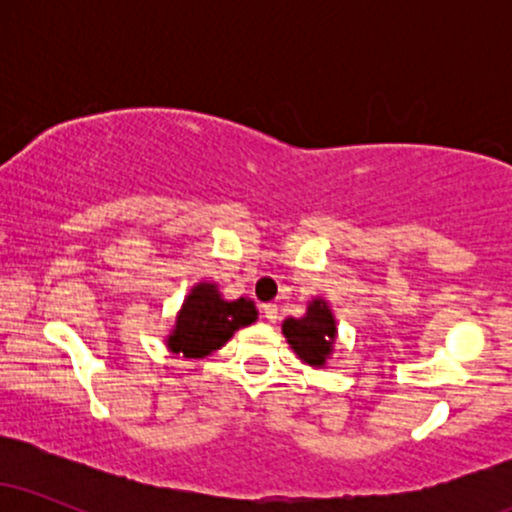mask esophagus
I'll list each match as a JSON object with an SVG mask.
<instances>
[{"label":"esophagus","mask_w":512,"mask_h":512,"mask_svg":"<svg viewBox=\"0 0 512 512\" xmlns=\"http://www.w3.org/2000/svg\"><path fill=\"white\" fill-rule=\"evenodd\" d=\"M262 310H264V317H267V322H276V317H279V308H276L274 303H267Z\"/></svg>","instance_id":"34e87169"}]
</instances>
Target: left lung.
I'll return each mask as SVG.
<instances>
[{"label":"left lung","mask_w":512,"mask_h":512,"mask_svg":"<svg viewBox=\"0 0 512 512\" xmlns=\"http://www.w3.org/2000/svg\"><path fill=\"white\" fill-rule=\"evenodd\" d=\"M284 330L286 342L291 344V349L296 351L298 358L310 366L320 368L325 366V361L332 354L334 337H337V322L334 315L322 298H315L308 305V313L303 317H289L281 325Z\"/></svg>","instance_id":"8db88e82"}]
</instances>
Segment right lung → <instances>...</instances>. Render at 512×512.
I'll list each match as a JSON object with an SVG mask.
<instances>
[{
	"instance_id": "right-lung-1",
	"label": "right lung",
	"mask_w": 512,
	"mask_h": 512,
	"mask_svg": "<svg viewBox=\"0 0 512 512\" xmlns=\"http://www.w3.org/2000/svg\"><path fill=\"white\" fill-rule=\"evenodd\" d=\"M255 320L257 310L250 298L223 301L214 284H197L182 303L168 346L185 358H204L221 349L233 332Z\"/></svg>"
}]
</instances>
